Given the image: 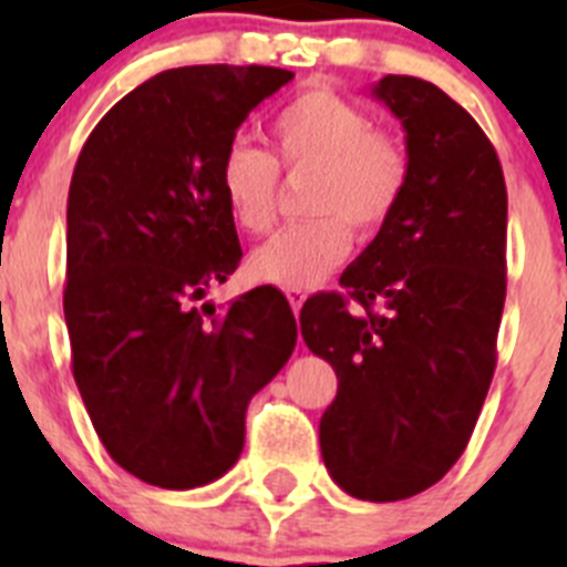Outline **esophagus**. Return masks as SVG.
<instances>
[{"mask_svg":"<svg viewBox=\"0 0 567 567\" xmlns=\"http://www.w3.org/2000/svg\"><path fill=\"white\" fill-rule=\"evenodd\" d=\"M287 298H289V307H292V312L298 315L300 307H303V300H307V292H300V289H289Z\"/></svg>","mask_w":567,"mask_h":567,"instance_id":"1","label":"esophagus"}]
</instances>
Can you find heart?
<instances>
[{"instance_id": "1", "label": "heart", "mask_w": 567, "mask_h": 567, "mask_svg": "<svg viewBox=\"0 0 567 567\" xmlns=\"http://www.w3.org/2000/svg\"><path fill=\"white\" fill-rule=\"evenodd\" d=\"M275 158L287 173H312L307 213L260 244L249 275L280 289H309L327 278L352 247L353 224L374 235L403 202L412 162L400 138L374 130L360 104L329 87L300 93L275 115ZM278 164L267 153L235 142L218 164V193L227 213L247 233H267L278 213Z\"/></svg>"}]
</instances>
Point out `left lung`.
I'll return each instance as SVG.
<instances>
[{
    "instance_id": "obj_1",
    "label": "left lung",
    "mask_w": 567,
    "mask_h": 567,
    "mask_svg": "<svg viewBox=\"0 0 567 567\" xmlns=\"http://www.w3.org/2000/svg\"><path fill=\"white\" fill-rule=\"evenodd\" d=\"M372 96L405 130L403 202L340 275L300 309V334L338 374L320 454L358 499L432 488L460 460L497 365L508 193L497 150L432 82L383 76Z\"/></svg>"
}]
</instances>
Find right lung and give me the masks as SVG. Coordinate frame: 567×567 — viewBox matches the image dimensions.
Here are the masks:
<instances>
[{
  "mask_svg": "<svg viewBox=\"0 0 567 567\" xmlns=\"http://www.w3.org/2000/svg\"><path fill=\"white\" fill-rule=\"evenodd\" d=\"M292 76L260 64L164 70L107 110L73 169V378L110 457L158 488H198L233 468L249 400L298 340L275 287L221 312L202 303L240 260L218 164L244 118Z\"/></svg>",
  "mask_w": 567,
  "mask_h": 567,
  "instance_id": "1",
  "label": "right lung"
}]
</instances>
